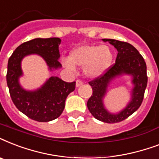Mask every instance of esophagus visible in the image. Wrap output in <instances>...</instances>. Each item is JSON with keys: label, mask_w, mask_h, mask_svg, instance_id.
<instances>
[{"label": "esophagus", "mask_w": 159, "mask_h": 159, "mask_svg": "<svg viewBox=\"0 0 159 159\" xmlns=\"http://www.w3.org/2000/svg\"><path fill=\"white\" fill-rule=\"evenodd\" d=\"M82 84H83V82H82L81 80H77V81H76V87H77L82 86Z\"/></svg>", "instance_id": "obj_1"}]
</instances>
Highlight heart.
Returning <instances> with one entry per match:
<instances>
[{
	"label": "heart",
	"mask_w": 159,
	"mask_h": 159,
	"mask_svg": "<svg viewBox=\"0 0 159 159\" xmlns=\"http://www.w3.org/2000/svg\"><path fill=\"white\" fill-rule=\"evenodd\" d=\"M112 61L113 53L109 46L82 44L71 52L63 65L71 71L75 70V66L82 67L87 77L97 78L109 69Z\"/></svg>",
	"instance_id": "1"
}]
</instances>
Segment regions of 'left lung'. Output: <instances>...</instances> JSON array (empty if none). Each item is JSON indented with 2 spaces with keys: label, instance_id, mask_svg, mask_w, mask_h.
I'll return each instance as SVG.
<instances>
[{
  "label": "left lung",
  "instance_id": "obj_1",
  "mask_svg": "<svg viewBox=\"0 0 159 159\" xmlns=\"http://www.w3.org/2000/svg\"><path fill=\"white\" fill-rule=\"evenodd\" d=\"M102 40L108 41L112 44L118 51V54L116 63L106 73L89 82L92 87V95L87 101V106L91 114L98 120L110 124L117 123L128 118L142 104L148 83L147 67L142 55L130 43L116 39H104ZM122 75H129L132 77L134 87L131 92V100L122 111L112 114L105 109L103 99L111 81Z\"/></svg>",
  "mask_w": 159,
  "mask_h": 159
}]
</instances>
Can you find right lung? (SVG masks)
I'll return each instance as SVG.
<instances>
[{
  "instance_id": "add662e5",
  "label": "right lung",
  "mask_w": 159,
  "mask_h": 159,
  "mask_svg": "<svg viewBox=\"0 0 159 159\" xmlns=\"http://www.w3.org/2000/svg\"><path fill=\"white\" fill-rule=\"evenodd\" d=\"M60 43L59 38L34 39L17 47L8 60L6 82L11 100L19 111L39 122H48L59 117L66 98L75 90L76 82H66L59 77H50L37 90L27 91L19 82L23 75L21 61L25 56L38 54L43 57L50 71L60 68Z\"/></svg>"
}]
</instances>
